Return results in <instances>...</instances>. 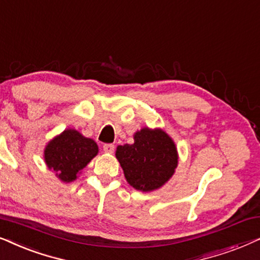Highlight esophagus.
Masks as SVG:
<instances>
[{
	"label": "esophagus",
	"instance_id": "34e87169",
	"mask_svg": "<svg viewBox=\"0 0 260 260\" xmlns=\"http://www.w3.org/2000/svg\"><path fill=\"white\" fill-rule=\"evenodd\" d=\"M114 150H115V146H114L113 144H105V145H103V151H105L106 153H113Z\"/></svg>",
	"mask_w": 260,
	"mask_h": 260
}]
</instances>
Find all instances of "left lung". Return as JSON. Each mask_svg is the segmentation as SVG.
Listing matches in <instances>:
<instances>
[{
    "label": "left lung",
    "mask_w": 260,
    "mask_h": 260,
    "mask_svg": "<svg viewBox=\"0 0 260 260\" xmlns=\"http://www.w3.org/2000/svg\"><path fill=\"white\" fill-rule=\"evenodd\" d=\"M116 158L127 182L140 191H152L164 185L178 162L171 138L164 131L148 128L134 134V144L117 146Z\"/></svg>",
    "instance_id": "obj_1"
}]
</instances>
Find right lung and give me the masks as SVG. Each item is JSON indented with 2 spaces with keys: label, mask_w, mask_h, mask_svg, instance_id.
<instances>
[{
  "label": "right lung",
  "mask_w": 260,
  "mask_h": 260,
  "mask_svg": "<svg viewBox=\"0 0 260 260\" xmlns=\"http://www.w3.org/2000/svg\"><path fill=\"white\" fill-rule=\"evenodd\" d=\"M98 144L75 129L64 131L45 150V161L63 182H72L98 154Z\"/></svg>",
  "instance_id": "obj_1"
}]
</instances>
